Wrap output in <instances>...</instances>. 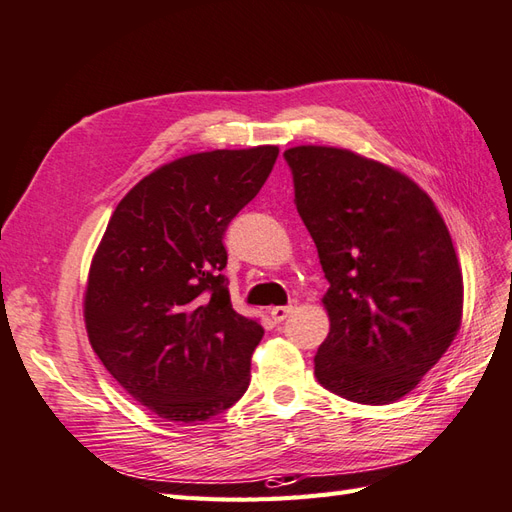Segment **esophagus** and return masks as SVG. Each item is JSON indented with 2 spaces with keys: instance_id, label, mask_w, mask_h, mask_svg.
I'll return each instance as SVG.
<instances>
[{
  "instance_id": "1",
  "label": "esophagus",
  "mask_w": 512,
  "mask_h": 512,
  "mask_svg": "<svg viewBox=\"0 0 512 512\" xmlns=\"http://www.w3.org/2000/svg\"><path fill=\"white\" fill-rule=\"evenodd\" d=\"M294 310H296V301H290V305L272 307V310H270V318L275 320V323L279 325V323H283V320L288 318V314H290V312H294Z\"/></svg>"
}]
</instances>
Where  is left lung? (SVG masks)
I'll return each instance as SVG.
<instances>
[{
  "mask_svg": "<svg viewBox=\"0 0 512 512\" xmlns=\"http://www.w3.org/2000/svg\"><path fill=\"white\" fill-rule=\"evenodd\" d=\"M283 159L329 281L318 382L358 403L397 401L460 327L462 272L441 213L408 176L351 150L299 146Z\"/></svg>",
  "mask_w": 512,
  "mask_h": 512,
  "instance_id": "8db88e82",
  "label": "left lung"
}]
</instances>
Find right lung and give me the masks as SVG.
<instances>
[{
	"label": "right lung",
	"instance_id": "obj_1",
	"mask_svg": "<svg viewBox=\"0 0 512 512\" xmlns=\"http://www.w3.org/2000/svg\"><path fill=\"white\" fill-rule=\"evenodd\" d=\"M277 154V146L189 154L139 181L109 220L89 270V342L161 419L207 421L251 384L264 327L233 310L222 237Z\"/></svg>",
	"mask_w": 512,
	"mask_h": 512
}]
</instances>
